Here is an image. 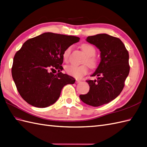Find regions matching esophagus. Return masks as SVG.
<instances>
[{
    "instance_id": "esophagus-1",
    "label": "esophagus",
    "mask_w": 147,
    "mask_h": 147,
    "mask_svg": "<svg viewBox=\"0 0 147 147\" xmlns=\"http://www.w3.org/2000/svg\"><path fill=\"white\" fill-rule=\"evenodd\" d=\"M76 84H78V83H80V80H76Z\"/></svg>"
}]
</instances>
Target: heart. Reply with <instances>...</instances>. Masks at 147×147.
<instances>
[{
    "label": "heart",
    "instance_id": "1",
    "mask_svg": "<svg viewBox=\"0 0 147 147\" xmlns=\"http://www.w3.org/2000/svg\"><path fill=\"white\" fill-rule=\"evenodd\" d=\"M81 48L82 51L87 55V58L85 60L84 63H86L87 65L91 68H95L97 66L98 61L94 55L96 53V49L94 46L88 44H84L81 45ZM71 47H67L63 53V59L65 62H67L69 60V56L71 52ZM87 65H82L80 66L74 65H69L65 67V70L66 72L75 78H80L83 77L84 75L87 74L88 69Z\"/></svg>",
    "mask_w": 147,
    "mask_h": 147
}]
</instances>
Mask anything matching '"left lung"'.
<instances>
[{
    "label": "left lung",
    "mask_w": 147,
    "mask_h": 147,
    "mask_svg": "<svg viewBox=\"0 0 147 147\" xmlns=\"http://www.w3.org/2000/svg\"><path fill=\"white\" fill-rule=\"evenodd\" d=\"M86 40L100 50L101 60L91 76L97 79L87 80L90 90L79 96L86 104L98 107L112 101L122 91L130 71L129 54L120 38L108 34L88 36Z\"/></svg>",
    "instance_id": "8db88e82"
}]
</instances>
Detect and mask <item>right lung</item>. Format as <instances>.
<instances>
[{"mask_svg":"<svg viewBox=\"0 0 147 147\" xmlns=\"http://www.w3.org/2000/svg\"><path fill=\"white\" fill-rule=\"evenodd\" d=\"M79 37L46 32L28 39L13 57L12 76L19 94L28 104L45 108L53 104L75 78L61 72L64 51ZM58 71L56 75L53 71Z\"/></svg>","mask_w":147,"mask_h":147,"instance_id":"add662e5","label":"right lung"}]
</instances>
